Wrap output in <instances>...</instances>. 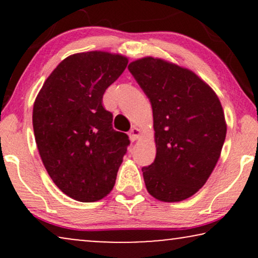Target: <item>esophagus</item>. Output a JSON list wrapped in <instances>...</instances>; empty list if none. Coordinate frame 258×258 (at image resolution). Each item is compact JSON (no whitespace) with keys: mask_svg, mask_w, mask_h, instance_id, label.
I'll return each instance as SVG.
<instances>
[{"mask_svg":"<svg viewBox=\"0 0 258 258\" xmlns=\"http://www.w3.org/2000/svg\"><path fill=\"white\" fill-rule=\"evenodd\" d=\"M141 135H142V130L140 128H136V126H134L129 133V137L132 141H137L141 137Z\"/></svg>","mask_w":258,"mask_h":258,"instance_id":"obj_1","label":"esophagus"}]
</instances>
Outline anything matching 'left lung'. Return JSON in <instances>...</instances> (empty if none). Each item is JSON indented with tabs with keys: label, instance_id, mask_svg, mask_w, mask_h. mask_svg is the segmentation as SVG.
Returning <instances> with one entry per match:
<instances>
[{
	"label": "left lung",
	"instance_id": "8db88e82",
	"mask_svg": "<svg viewBox=\"0 0 258 258\" xmlns=\"http://www.w3.org/2000/svg\"><path fill=\"white\" fill-rule=\"evenodd\" d=\"M153 107L156 157L143 167L148 192L162 202L196 194L221 156L227 123L217 95L184 67L151 56L128 66Z\"/></svg>",
	"mask_w": 258,
	"mask_h": 258
}]
</instances>
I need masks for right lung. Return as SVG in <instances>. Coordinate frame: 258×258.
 Masks as SVG:
<instances>
[{
    "mask_svg": "<svg viewBox=\"0 0 258 258\" xmlns=\"http://www.w3.org/2000/svg\"><path fill=\"white\" fill-rule=\"evenodd\" d=\"M128 57L108 51L70 55L48 76L33 109L41 160L56 186L79 202L111 191L126 147V134L112 128L102 98L121 76Z\"/></svg>",
    "mask_w": 258,
    "mask_h": 258,
    "instance_id": "add662e5",
    "label": "right lung"
}]
</instances>
